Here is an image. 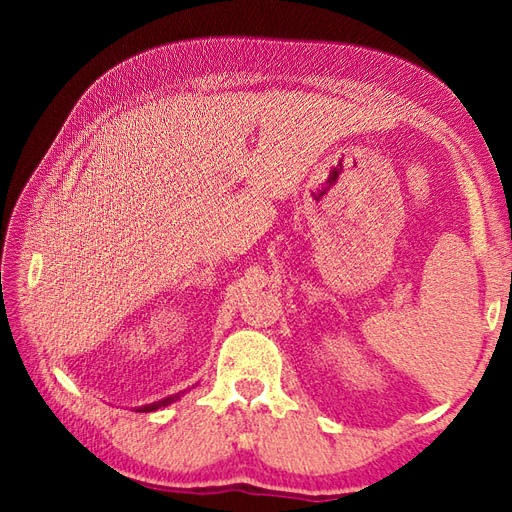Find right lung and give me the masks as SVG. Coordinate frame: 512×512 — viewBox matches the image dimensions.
I'll return each instance as SVG.
<instances>
[{
    "instance_id": "right-lung-1",
    "label": "right lung",
    "mask_w": 512,
    "mask_h": 512,
    "mask_svg": "<svg viewBox=\"0 0 512 512\" xmlns=\"http://www.w3.org/2000/svg\"><path fill=\"white\" fill-rule=\"evenodd\" d=\"M180 396H184V391H180V394H173V396H167V398H162V400H158V402H151V405H143V407H138V411H140V413H149V411H156V409H160V407H167V405H171V402H176V400H180Z\"/></svg>"
}]
</instances>
